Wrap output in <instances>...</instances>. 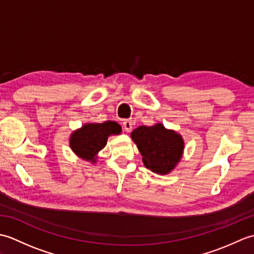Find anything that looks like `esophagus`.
<instances>
[{"instance_id": "esophagus-1", "label": "esophagus", "mask_w": 254, "mask_h": 254, "mask_svg": "<svg viewBox=\"0 0 254 254\" xmlns=\"http://www.w3.org/2000/svg\"><path fill=\"white\" fill-rule=\"evenodd\" d=\"M122 126L124 127V130H126L127 132H130L132 130V127H133V123L130 120H124L122 122Z\"/></svg>"}]
</instances>
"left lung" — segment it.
Segmentation results:
<instances>
[{
  "label": "left lung",
  "instance_id": "8db88e82",
  "mask_svg": "<svg viewBox=\"0 0 254 254\" xmlns=\"http://www.w3.org/2000/svg\"><path fill=\"white\" fill-rule=\"evenodd\" d=\"M131 136L143 156L145 167L160 175L169 174L175 168L185 147L181 135L167 130L160 123L153 127H139Z\"/></svg>",
  "mask_w": 254,
  "mask_h": 254
}]
</instances>
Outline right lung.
Segmentation results:
<instances>
[{"mask_svg": "<svg viewBox=\"0 0 254 254\" xmlns=\"http://www.w3.org/2000/svg\"><path fill=\"white\" fill-rule=\"evenodd\" d=\"M120 133L121 127L113 121L85 124L72 134L69 146L79 157L95 163V156L106 146L108 136Z\"/></svg>", "mask_w": 254, "mask_h": 254, "instance_id": "add662e5", "label": "right lung"}]
</instances>
